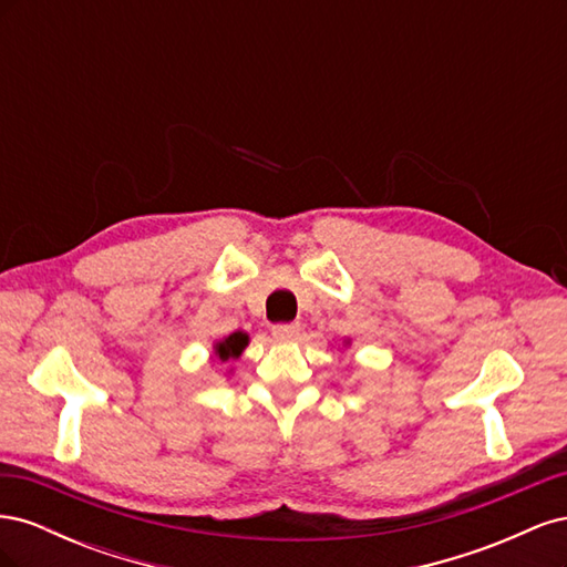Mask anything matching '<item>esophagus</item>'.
I'll return each mask as SVG.
<instances>
[{
    "label": "esophagus",
    "instance_id": "1",
    "mask_svg": "<svg viewBox=\"0 0 567 567\" xmlns=\"http://www.w3.org/2000/svg\"><path fill=\"white\" fill-rule=\"evenodd\" d=\"M271 336L277 340H296L300 336V323H277L271 326Z\"/></svg>",
    "mask_w": 567,
    "mask_h": 567
}]
</instances>
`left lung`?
Returning a JSON list of instances; mask_svg holds the SVG:
<instances>
[{"mask_svg":"<svg viewBox=\"0 0 567 567\" xmlns=\"http://www.w3.org/2000/svg\"><path fill=\"white\" fill-rule=\"evenodd\" d=\"M342 346H350V340H346V342H342Z\"/></svg>","mask_w":567,"mask_h":567,"instance_id":"left-lung-1","label":"left lung"}]
</instances>
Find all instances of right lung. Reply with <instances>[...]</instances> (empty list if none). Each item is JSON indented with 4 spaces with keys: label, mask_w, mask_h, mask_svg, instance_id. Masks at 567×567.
<instances>
[{
    "label": "right lung",
    "mask_w": 567,
    "mask_h": 567,
    "mask_svg": "<svg viewBox=\"0 0 567 567\" xmlns=\"http://www.w3.org/2000/svg\"><path fill=\"white\" fill-rule=\"evenodd\" d=\"M248 342H250L248 333H244V331H236V333H231V336H227V338L217 340L215 346H213V354H215L217 362H221V364H231V362H236L238 357L244 354V350L248 348ZM231 371H234V369L229 367V373H231Z\"/></svg>",
    "instance_id": "1"
}]
</instances>
